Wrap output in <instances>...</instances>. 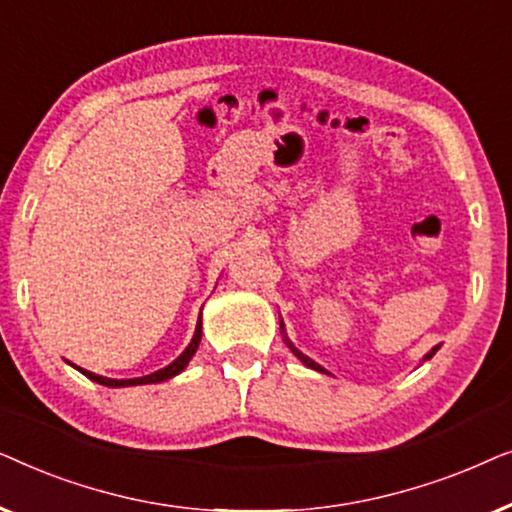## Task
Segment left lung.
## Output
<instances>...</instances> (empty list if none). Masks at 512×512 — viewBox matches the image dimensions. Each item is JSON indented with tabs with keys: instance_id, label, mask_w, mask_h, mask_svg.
Returning <instances> with one entry per match:
<instances>
[{
	"instance_id": "left-lung-1",
	"label": "left lung",
	"mask_w": 512,
	"mask_h": 512,
	"mask_svg": "<svg viewBox=\"0 0 512 512\" xmlns=\"http://www.w3.org/2000/svg\"><path fill=\"white\" fill-rule=\"evenodd\" d=\"M279 326H282V328H284V324H279ZM284 340H286V345H289V349H291V352H293V354H296V356H298V359H300V361H303L307 368H312V370H319V373H326V370H324V368H321V366H319V363H314V361L310 359V356H305L303 352H300V349H296V347H293V342H291L289 338H286V335H284ZM436 352H438V347H433V349H431V352L424 356V361H429V359H431V356H433V354H436Z\"/></svg>"
}]
</instances>
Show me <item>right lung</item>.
Instances as JSON below:
<instances>
[{"label": "right lung", "instance_id": "obj_1", "mask_svg": "<svg viewBox=\"0 0 512 512\" xmlns=\"http://www.w3.org/2000/svg\"><path fill=\"white\" fill-rule=\"evenodd\" d=\"M200 317H202V312H200ZM200 338H202V321L198 319V326H195V335H193L191 345H188V347L184 349V352H181V354L177 356V359H174V361L170 363V366L160 368V370H156V373H151V375L132 377V380H114V377H102V375L90 373V370L76 368L74 363H72V366H74L76 370H79V373L86 375L88 380H93V382H97V384H104V387H137V384H156V382H165V380H170V377L179 375L181 370H184V368L188 366V361L193 359L195 352H198Z\"/></svg>", "mask_w": 512, "mask_h": 512}]
</instances>
